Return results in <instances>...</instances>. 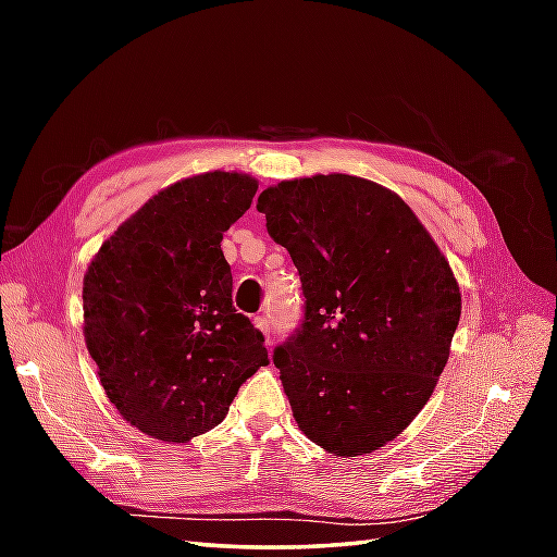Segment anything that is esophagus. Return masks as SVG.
<instances>
[{"instance_id": "1", "label": "esophagus", "mask_w": 557, "mask_h": 557, "mask_svg": "<svg viewBox=\"0 0 557 557\" xmlns=\"http://www.w3.org/2000/svg\"><path fill=\"white\" fill-rule=\"evenodd\" d=\"M253 323H256V327L260 330V333L265 335V342L270 345V339H272V330H270V321H268V318H265V315H256V318H253Z\"/></svg>"}]
</instances>
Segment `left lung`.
<instances>
[{"instance_id": "left-lung-1", "label": "left lung", "mask_w": 557, "mask_h": 557, "mask_svg": "<svg viewBox=\"0 0 557 557\" xmlns=\"http://www.w3.org/2000/svg\"><path fill=\"white\" fill-rule=\"evenodd\" d=\"M306 297L272 361L299 429L337 457L369 455L423 409L461 313L447 258L389 188L351 174L280 182L258 196Z\"/></svg>"}]
</instances>
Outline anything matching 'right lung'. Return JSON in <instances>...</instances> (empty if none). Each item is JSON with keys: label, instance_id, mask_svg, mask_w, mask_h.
I'll use <instances>...</instances> for the list:
<instances>
[{"label": "right lung", "instance_id": "right-lung-1", "mask_svg": "<svg viewBox=\"0 0 557 557\" xmlns=\"http://www.w3.org/2000/svg\"><path fill=\"white\" fill-rule=\"evenodd\" d=\"M253 176L206 172L162 188L100 246L83 277V335L122 417L186 443L227 417L268 363L232 306L222 234L251 208Z\"/></svg>", "mask_w": 557, "mask_h": 557}]
</instances>
